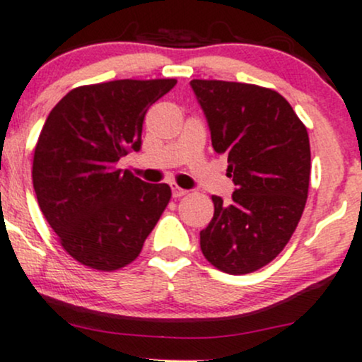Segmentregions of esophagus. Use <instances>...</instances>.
I'll return each mask as SVG.
<instances>
[{"label": "esophagus", "mask_w": 362, "mask_h": 362, "mask_svg": "<svg viewBox=\"0 0 362 362\" xmlns=\"http://www.w3.org/2000/svg\"><path fill=\"white\" fill-rule=\"evenodd\" d=\"M170 189H173V197L174 198H181V197H185L186 193H188V189L180 188V186H177L176 182H170Z\"/></svg>", "instance_id": "1"}]
</instances>
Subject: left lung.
Here are the masks:
<instances>
[{"label":"left lung","mask_w":362,"mask_h":362,"mask_svg":"<svg viewBox=\"0 0 362 362\" xmlns=\"http://www.w3.org/2000/svg\"><path fill=\"white\" fill-rule=\"evenodd\" d=\"M192 88L209 121L212 147L227 157L235 185L229 203L212 197L202 253L226 274H251L277 257L301 221L310 136L291 104L272 88L222 80H192Z\"/></svg>","instance_id":"1"}]
</instances>
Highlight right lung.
Here are the masks:
<instances>
[{
	"label": "right lung",
	"mask_w": 362,
	"mask_h": 362,
	"mask_svg": "<svg viewBox=\"0 0 362 362\" xmlns=\"http://www.w3.org/2000/svg\"><path fill=\"white\" fill-rule=\"evenodd\" d=\"M177 80H112L73 88L52 107L34 152L32 181L44 217L70 257L112 272L140 255L170 200L117 160L141 147L148 107Z\"/></svg>",
	"instance_id": "add662e5"
}]
</instances>
